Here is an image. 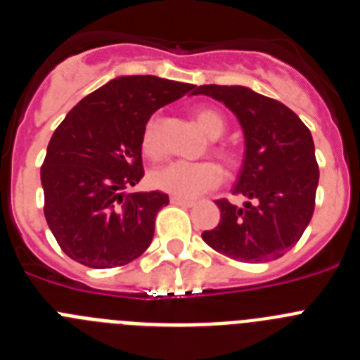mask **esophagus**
I'll use <instances>...</instances> for the list:
<instances>
[{
  "label": "esophagus",
  "mask_w": 360,
  "mask_h": 360,
  "mask_svg": "<svg viewBox=\"0 0 360 360\" xmlns=\"http://www.w3.org/2000/svg\"><path fill=\"white\" fill-rule=\"evenodd\" d=\"M171 203H173V205H180V207H191V205H195V200L180 198V196H171Z\"/></svg>",
  "instance_id": "obj_1"
}]
</instances>
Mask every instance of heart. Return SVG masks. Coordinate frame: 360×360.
Returning a JSON list of instances; mask_svg holds the SVG:
<instances>
[{
	"label": "heart",
	"instance_id": "obj_1",
	"mask_svg": "<svg viewBox=\"0 0 360 360\" xmlns=\"http://www.w3.org/2000/svg\"><path fill=\"white\" fill-rule=\"evenodd\" d=\"M195 120L198 128L202 129L209 139H219L225 131V120L221 113L212 108H198L195 110ZM160 120L158 115H151L146 120L142 128L141 148L144 155L151 158L160 157ZM212 151L218 155L225 164H236V153L229 149L227 146H212ZM224 180V171L216 162H169L149 173V184L155 189L164 191L167 195L180 196V198H195L205 191L214 189Z\"/></svg>",
	"mask_w": 360,
	"mask_h": 360
}]
</instances>
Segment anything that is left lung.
<instances>
[{
    "label": "left lung",
    "instance_id": "obj_1",
    "mask_svg": "<svg viewBox=\"0 0 360 360\" xmlns=\"http://www.w3.org/2000/svg\"><path fill=\"white\" fill-rule=\"evenodd\" d=\"M203 94L236 113L245 133V158L234 195L243 207L216 200L219 224L202 232L216 252L243 263L285 256L303 236L316 207L319 165L310 129L276 98L245 86H198Z\"/></svg>",
    "mask_w": 360,
    "mask_h": 360
}]
</instances>
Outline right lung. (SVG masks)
Instances as JSON below:
<instances>
[{
	"label": "right lung",
	"mask_w": 360,
	"mask_h": 360,
	"mask_svg": "<svg viewBox=\"0 0 360 360\" xmlns=\"http://www.w3.org/2000/svg\"><path fill=\"white\" fill-rule=\"evenodd\" d=\"M196 86L128 75L86 95L68 111L41 165L44 218L66 256L90 269H113L144 254L155 218L169 196L129 193L144 176L146 120Z\"/></svg>",
	"instance_id": "add662e5"
}]
</instances>
